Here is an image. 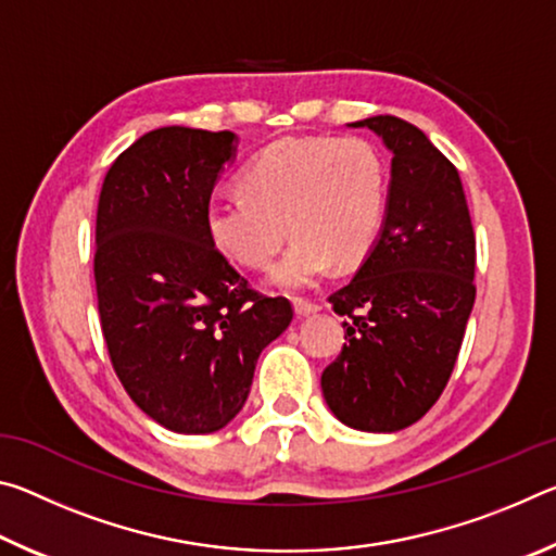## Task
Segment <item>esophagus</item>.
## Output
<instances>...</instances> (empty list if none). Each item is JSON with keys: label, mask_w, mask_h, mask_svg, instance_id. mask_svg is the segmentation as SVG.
<instances>
[{"label": "esophagus", "mask_w": 556, "mask_h": 556, "mask_svg": "<svg viewBox=\"0 0 556 556\" xmlns=\"http://www.w3.org/2000/svg\"><path fill=\"white\" fill-rule=\"evenodd\" d=\"M321 312V306L318 304H314V301H304V299H294V314L296 316H314V314H318Z\"/></svg>", "instance_id": "1"}]
</instances>
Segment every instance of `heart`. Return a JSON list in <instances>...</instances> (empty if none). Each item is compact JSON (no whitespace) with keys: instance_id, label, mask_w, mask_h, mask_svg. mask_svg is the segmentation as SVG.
<instances>
[{"instance_id":"obj_1","label":"heart","mask_w":556,"mask_h":556,"mask_svg":"<svg viewBox=\"0 0 556 556\" xmlns=\"http://www.w3.org/2000/svg\"><path fill=\"white\" fill-rule=\"evenodd\" d=\"M242 193L213 199L203 225L215 250L242 267L269 271L287 291L314 287L336 262L355 267L370 255L388 211V166L361 137H285L240 172Z\"/></svg>"}]
</instances>
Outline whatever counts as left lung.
Masks as SVG:
<instances>
[{
	"label": "left lung",
	"instance_id": "left-lung-1",
	"mask_svg": "<svg viewBox=\"0 0 556 556\" xmlns=\"http://www.w3.org/2000/svg\"><path fill=\"white\" fill-rule=\"evenodd\" d=\"M368 127L392 154L380 238L351 285L328 299L345 341L321 375L328 409L357 431L392 434L444 392L473 308L476 238L456 166L392 115Z\"/></svg>",
	"mask_w": 556,
	"mask_h": 556
}]
</instances>
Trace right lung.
I'll return each instance as SVG.
<instances>
[{
	"label": "right lung",
	"instance_id": "1",
	"mask_svg": "<svg viewBox=\"0 0 556 556\" xmlns=\"http://www.w3.org/2000/svg\"><path fill=\"white\" fill-rule=\"evenodd\" d=\"M238 135L159 127L110 166L96 225L98 312L119 382L176 434H211L244 407L260 353L291 304L260 296L213 248L203 213Z\"/></svg>",
	"mask_w": 556,
	"mask_h": 556
}]
</instances>
